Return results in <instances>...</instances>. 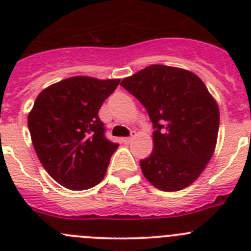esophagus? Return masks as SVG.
Segmentation results:
<instances>
[{
    "instance_id": "1",
    "label": "esophagus",
    "mask_w": 251,
    "mask_h": 251,
    "mask_svg": "<svg viewBox=\"0 0 251 251\" xmlns=\"http://www.w3.org/2000/svg\"><path fill=\"white\" fill-rule=\"evenodd\" d=\"M134 137H136V132H132V136L127 137V138H123V141L126 142V143H129V142H132L133 139H134Z\"/></svg>"
}]
</instances>
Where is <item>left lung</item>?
I'll return each mask as SVG.
<instances>
[{
	"instance_id": "left-lung-1",
	"label": "left lung",
	"mask_w": 251,
	"mask_h": 251,
	"mask_svg": "<svg viewBox=\"0 0 251 251\" xmlns=\"http://www.w3.org/2000/svg\"><path fill=\"white\" fill-rule=\"evenodd\" d=\"M153 123V151L141 161L148 182L179 191L194 183L215 152L220 112L203 81L186 69L150 65L121 83Z\"/></svg>"
}]
</instances>
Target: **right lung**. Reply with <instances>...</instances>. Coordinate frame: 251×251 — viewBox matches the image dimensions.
Wrapping results in <instances>:
<instances>
[{
    "label": "right lung",
    "instance_id": "right-lung-1",
    "mask_svg": "<svg viewBox=\"0 0 251 251\" xmlns=\"http://www.w3.org/2000/svg\"><path fill=\"white\" fill-rule=\"evenodd\" d=\"M119 81L79 75L37 95L27 117L31 141L46 172L65 188L88 190L105 176L118 145L105 138L98 113Z\"/></svg>",
    "mask_w": 251,
    "mask_h": 251
}]
</instances>
